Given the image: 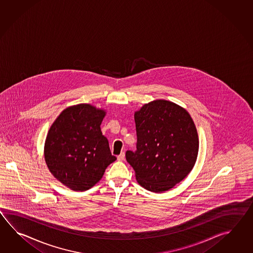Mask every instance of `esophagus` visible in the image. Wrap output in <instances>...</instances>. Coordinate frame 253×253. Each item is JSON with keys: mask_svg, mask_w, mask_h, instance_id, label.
<instances>
[{"mask_svg": "<svg viewBox=\"0 0 253 253\" xmlns=\"http://www.w3.org/2000/svg\"><path fill=\"white\" fill-rule=\"evenodd\" d=\"M118 160L119 161H124L125 160V153L123 152V153H121L120 155H119V156H118Z\"/></svg>", "mask_w": 253, "mask_h": 253, "instance_id": "34e87169", "label": "esophagus"}]
</instances>
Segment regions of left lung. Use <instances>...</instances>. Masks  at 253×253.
I'll return each instance as SVG.
<instances>
[{"mask_svg": "<svg viewBox=\"0 0 253 253\" xmlns=\"http://www.w3.org/2000/svg\"><path fill=\"white\" fill-rule=\"evenodd\" d=\"M136 151L126 158L142 187L162 193L188 175L197 159L199 139L190 114L164 99L145 104L134 113Z\"/></svg>", "mask_w": 253, "mask_h": 253, "instance_id": "1", "label": "left lung"}]
</instances>
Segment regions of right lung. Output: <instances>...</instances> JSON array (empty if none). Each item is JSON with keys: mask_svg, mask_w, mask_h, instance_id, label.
I'll use <instances>...</instances> for the list:
<instances>
[{"mask_svg": "<svg viewBox=\"0 0 253 253\" xmlns=\"http://www.w3.org/2000/svg\"><path fill=\"white\" fill-rule=\"evenodd\" d=\"M106 112L89 104L64 109L48 130L44 157L57 180L73 191H86L102 178L112 156L100 125Z\"/></svg>", "mask_w": 253, "mask_h": 253, "instance_id": "right-lung-1", "label": "right lung"}]
</instances>
